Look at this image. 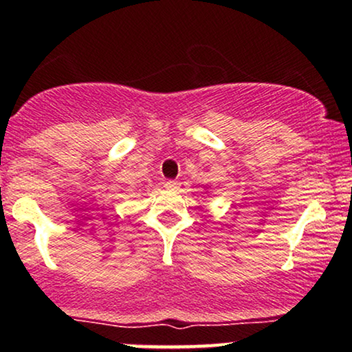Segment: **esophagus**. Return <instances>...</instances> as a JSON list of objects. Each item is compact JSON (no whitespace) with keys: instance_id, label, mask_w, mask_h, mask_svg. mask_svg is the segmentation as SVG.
<instances>
[{"instance_id":"esophagus-1","label":"esophagus","mask_w":352,"mask_h":352,"mask_svg":"<svg viewBox=\"0 0 352 352\" xmlns=\"http://www.w3.org/2000/svg\"><path fill=\"white\" fill-rule=\"evenodd\" d=\"M165 187H167L168 190H177L180 187V182L179 180H168V182H165Z\"/></svg>"}]
</instances>
